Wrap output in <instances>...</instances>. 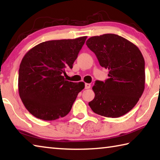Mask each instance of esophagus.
<instances>
[{"mask_svg":"<svg viewBox=\"0 0 160 160\" xmlns=\"http://www.w3.org/2000/svg\"><path fill=\"white\" fill-rule=\"evenodd\" d=\"M90 87H91V85H90V84H89V83H86V84H85V89H89V88H90Z\"/></svg>","mask_w":160,"mask_h":160,"instance_id":"34e87169","label":"esophagus"}]
</instances>
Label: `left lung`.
<instances>
[{"label":"left lung","instance_id":"obj_1","mask_svg":"<svg viewBox=\"0 0 160 160\" xmlns=\"http://www.w3.org/2000/svg\"><path fill=\"white\" fill-rule=\"evenodd\" d=\"M86 44L95 53L109 78L97 81L95 96L89 102L93 112L105 117L117 118L130 112L145 90V61L136 46L114 34L92 37Z\"/></svg>","mask_w":160,"mask_h":160}]
</instances>
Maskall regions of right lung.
I'll use <instances>...</instances> for the list:
<instances>
[{"mask_svg": "<svg viewBox=\"0 0 160 160\" xmlns=\"http://www.w3.org/2000/svg\"><path fill=\"white\" fill-rule=\"evenodd\" d=\"M87 37L51 40L31 48L21 61L18 76L20 99L28 112L44 121L64 117L70 112L83 82L66 80Z\"/></svg>", "mask_w": 160, "mask_h": 160, "instance_id": "add662e5", "label": "right lung"}]
</instances>
